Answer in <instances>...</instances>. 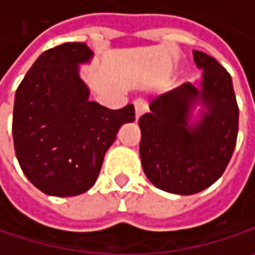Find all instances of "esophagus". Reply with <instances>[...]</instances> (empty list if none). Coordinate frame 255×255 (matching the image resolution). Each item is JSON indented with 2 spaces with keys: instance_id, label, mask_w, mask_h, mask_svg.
Wrapping results in <instances>:
<instances>
[{
  "instance_id": "1",
  "label": "esophagus",
  "mask_w": 255,
  "mask_h": 255,
  "mask_svg": "<svg viewBox=\"0 0 255 255\" xmlns=\"http://www.w3.org/2000/svg\"><path fill=\"white\" fill-rule=\"evenodd\" d=\"M134 108H135V118L138 120L147 109V102L144 99H135L134 101Z\"/></svg>"
}]
</instances>
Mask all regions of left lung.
Wrapping results in <instances>:
<instances>
[{
    "label": "left lung",
    "instance_id": "1",
    "mask_svg": "<svg viewBox=\"0 0 255 255\" xmlns=\"http://www.w3.org/2000/svg\"><path fill=\"white\" fill-rule=\"evenodd\" d=\"M201 89L184 83L150 102L138 120L141 166L151 184L172 194H196L225 172L237 144L240 109L231 74L213 57L193 51ZM206 108L189 124L194 105Z\"/></svg>",
    "mask_w": 255,
    "mask_h": 255
}]
</instances>
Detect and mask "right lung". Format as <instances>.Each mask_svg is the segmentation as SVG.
Segmentation results:
<instances>
[{
	"label": "right lung",
	"instance_id": "add662e5",
	"mask_svg": "<svg viewBox=\"0 0 255 255\" xmlns=\"http://www.w3.org/2000/svg\"><path fill=\"white\" fill-rule=\"evenodd\" d=\"M92 57L80 42L51 48L15 92V156L27 179L48 196H79L93 187L118 129L135 120L132 105L112 111L89 101L79 64Z\"/></svg>",
	"mask_w": 255,
	"mask_h": 255
}]
</instances>
